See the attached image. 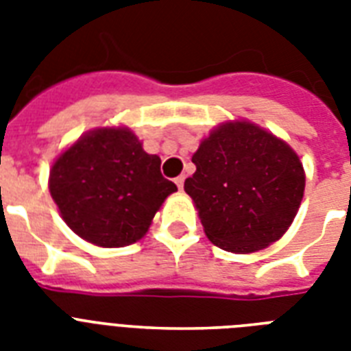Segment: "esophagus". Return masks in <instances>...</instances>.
Instances as JSON below:
<instances>
[{
  "mask_svg": "<svg viewBox=\"0 0 351 351\" xmlns=\"http://www.w3.org/2000/svg\"><path fill=\"white\" fill-rule=\"evenodd\" d=\"M184 182H186V176H184V175L176 176V178H175V184L178 186V189H180V191L184 189Z\"/></svg>",
  "mask_w": 351,
  "mask_h": 351,
  "instance_id": "esophagus-1",
  "label": "esophagus"
}]
</instances>
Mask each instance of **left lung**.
Masks as SVG:
<instances>
[{
  "mask_svg": "<svg viewBox=\"0 0 351 351\" xmlns=\"http://www.w3.org/2000/svg\"><path fill=\"white\" fill-rule=\"evenodd\" d=\"M191 160L197 171L184 189L215 245L245 255L288 231L304 197L306 175L282 138L253 121L230 120L204 138Z\"/></svg>",
  "mask_w": 351,
  "mask_h": 351,
  "instance_id": "1",
  "label": "left lung"
}]
</instances>
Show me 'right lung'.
Segmentation results:
<instances>
[{"instance_id": "1", "label": "right lung", "mask_w": 351, "mask_h": 351, "mask_svg": "<svg viewBox=\"0 0 351 351\" xmlns=\"http://www.w3.org/2000/svg\"><path fill=\"white\" fill-rule=\"evenodd\" d=\"M49 191L78 237L100 247H123L147 233L176 186L160 173V156L145 153L129 127L107 125L58 154Z\"/></svg>"}]
</instances>
